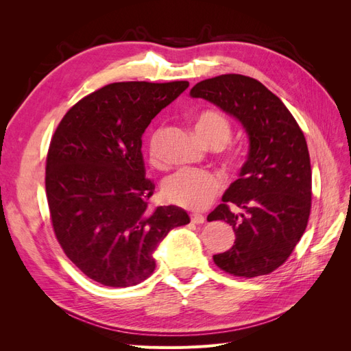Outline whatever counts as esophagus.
I'll list each match as a JSON object with an SVG mask.
<instances>
[{
  "label": "esophagus",
  "mask_w": 351,
  "mask_h": 351,
  "mask_svg": "<svg viewBox=\"0 0 351 351\" xmlns=\"http://www.w3.org/2000/svg\"><path fill=\"white\" fill-rule=\"evenodd\" d=\"M190 219H192V222H195V224H204L205 222V217L200 214H192L190 215Z\"/></svg>",
  "instance_id": "1"
}]
</instances>
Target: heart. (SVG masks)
I'll use <instances>...</instances> for the list:
<instances>
[{"label":"heart","mask_w":351,"mask_h":351,"mask_svg":"<svg viewBox=\"0 0 351 351\" xmlns=\"http://www.w3.org/2000/svg\"><path fill=\"white\" fill-rule=\"evenodd\" d=\"M196 134L210 146L224 145L231 134V124L227 117L214 110H206L196 114L192 119ZM164 136L162 127H156L147 141V155L152 165L162 164L161 141ZM221 178L210 171L200 169H182L169 176L164 183V196L177 206L186 209H204L210 205L221 189Z\"/></svg>","instance_id":"b5f03b06"}]
</instances>
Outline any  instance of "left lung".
<instances>
[{"label":"left lung","mask_w":351,"mask_h":351,"mask_svg":"<svg viewBox=\"0 0 351 351\" xmlns=\"http://www.w3.org/2000/svg\"><path fill=\"white\" fill-rule=\"evenodd\" d=\"M190 97L234 117L249 137L239 178L208 215V221L228 222L236 232L232 247L214 254V262L236 277L271 274L289 259L309 221L312 168L304 134L277 95L243 74L202 80ZM231 204L242 212L234 215Z\"/></svg>","instance_id":"obj_1"}]
</instances>
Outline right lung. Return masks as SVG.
<instances>
[{
  "instance_id": "add662e5",
  "label": "right lung",
  "mask_w": 351,
  "mask_h": 351,
  "mask_svg": "<svg viewBox=\"0 0 351 351\" xmlns=\"http://www.w3.org/2000/svg\"><path fill=\"white\" fill-rule=\"evenodd\" d=\"M189 82H121L80 99L62 117L47 156L52 227L67 258L107 287H130L155 269L154 252L190 222L169 205L151 209L142 136Z\"/></svg>"
}]
</instances>
